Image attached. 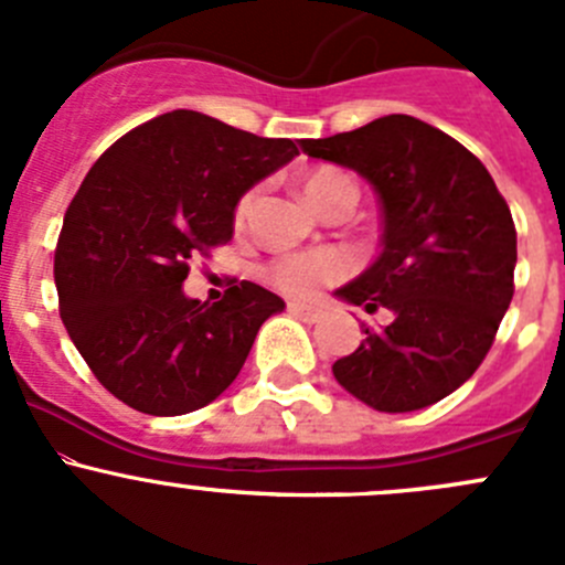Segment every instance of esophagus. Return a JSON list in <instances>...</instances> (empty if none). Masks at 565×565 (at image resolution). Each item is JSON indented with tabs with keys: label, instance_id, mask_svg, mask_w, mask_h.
<instances>
[{
	"label": "esophagus",
	"instance_id": "34e87169",
	"mask_svg": "<svg viewBox=\"0 0 565 565\" xmlns=\"http://www.w3.org/2000/svg\"><path fill=\"white\" fill-rule=\"evenodd\" d=\"M289 311L298 319H303V322H317V319L322 317V309L311 303H289Z\"/></svg>",
	"mask_w": 565,
	"mask_h": 565
}]
</instances>
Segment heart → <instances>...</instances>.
Instances as JSON below:
<instances>
[{
  "mask_svg": "<svg viewBox=\"0 0 565 565\" xmlns=\"http://www.w3.org/2000/svg\"><path fill=\"white\" fill-rule=\"evenodd\" d=\"M303 193L311 202V207L322 210L324 204L335 202V199H350L355 202L358 188L350 174L333 167H319L315 172L306 174ZM254 193H243L241 202L235 207V218L241 224L248 215ZM350 273V259L341 250H309V254H284L276 256L270 265L265 267V278L278 289V292L289 295V298H311L319 289L335 284Z\"/></svg>",
  "mask_w": 565,
  "mask_h": 565,
  "instance_id": "obj_1",
  "label": "heart"
}]
</instances>
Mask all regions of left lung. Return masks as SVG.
I'll use <instances>...</instances> for the list:
<instances>
[{"mask_svg": "<svg viewBox=\"0 0 565 565\" xmlns=\"http://www.w3.org/2000/svg\"><path fill=\"white\" fill-rule=\"evenodd\" d=\"M300 147L372 182L383 207V254L335 298L393 319L363 324L333 377L380 413L440 402L481 366L514 298L509 204L467 147L407 114Z\"/></svg>", "mask_w": 565, "mask_h": 565, "instance_id": "8db88e82", "label": "left lung"}]
</instances>
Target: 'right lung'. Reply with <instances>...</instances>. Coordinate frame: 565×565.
<instances>
[{
    "instance_id": "add662e5",
    "label": "right lung",
    "mask_w": 565,
    "mask_h": 565,
    "mask_svg": "<svg viewBox=\"0 0 565 565\" xmlns=\"http://www.w3.org/2000/svg\"><path fill=\"white\" fill-rule=\"evenodd\" d=\"M300 145L177 108L128 130L84 177L54 254L60 317L119 402L185 415L235 383L284 300L241 281L210 306L182 281L193 256L232 241L243 193Z\"/></svg>"
}]
</instances>
